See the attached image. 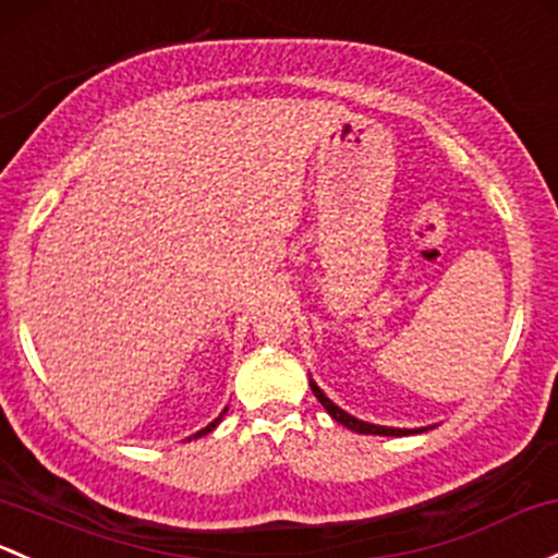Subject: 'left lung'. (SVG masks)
Segmentation results:
<instances>
[{"instance_id":"obj_1","label":"left lung","mask_w":558,"mask_h":558,"mask_svg":"<svg viewBox=\"0 0 558 558\" xmlns=\"http://www.w3.org/2000/svg\"><path fill=\"white\" fill-rule=\"evenodd\" d=\"M310 387H313L315 398H318V401L324 403V409H326L328 414H331L333 420H337V422H342V425H344V427H350V430H355V433H363V436H409V433H420V430H401V427H383V425H368V422H361V420L350 417L348 412H342V409H339V407H333V403L328 401V398L324 396V390H320L318 385H315V383H310Z\"/></svg>"}]
</instances>
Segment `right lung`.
Returning <instances> with one entry per match:
<instances>
[{
  "label": "right lung",
  "mask_w": 558,
  "mask_h": 558,
  "mask_svg": "<svg viewBox=\"0 0 558 558\" xmlns=\"http://www.w3.org/2000/svg\"><path fill=\"white\" fill-rule=\"evenodd\" d=\"M225 412H227V409H225ZM219 422H221V417H219V420H214V422H210V425H208V427H203V430H201V433H197V436H205V433H210V430H214V427H216V425H219ZM197 436H195V438H197Z\"/></svg>",
  "instance_id": "1"
}]
</instances>
